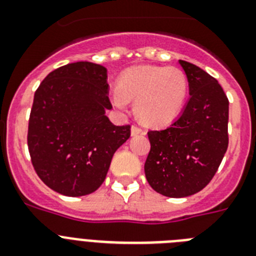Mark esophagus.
<instances>
[{"instance_id":"esophagus-1","label":"esophagus","mask_w":256,"mask_h":256,"mask_svg":"<svg viewBox=\"0 0 256 256\" xmlns=\"http://www.w3.org/2000/svg\"><path fill=\"white\" fill-rule=\"evenodd\" d=\"M130 133H132V136L144 134V130H142V128H140V126H132V130H130Z\"/></svg>"}]
</instances>
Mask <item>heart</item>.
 <instances>
[{"label": "heart", "mask_w": 256, "mask_h": 256, "mask_svg": "<svg viewBox=\"0 0 256 256\" xmlns=\"http://www.w3.org/2000/svg\"><path fill=\"white\" fill-rule=\"evenodd\" d=\"M188 95V78L178 67L140 66L124 72L110 94L112 105L126 109L136 100V112L147 126H161L174 120Z\"/></svg>", "instance_id": "1"}]
</instances>
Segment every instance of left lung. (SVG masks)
Returning <instances> with one entry per match:
<instances>
[{"label":"left lung","instance_id":"8db88e82","mask_svg":"<svg viewBox=\"0 0 256 256\" xmlns=\"http://www.w3.org/2000/svg\"><path fill=\"white\" fill-rule=\"evenodd\" d=\"M189 94L179 118L162 130H150L144 164L157 193L182 198L200 192L218 170L228 147V99L218 81L193 63L179 60Z\"/></svg>","mask_w":256,"mask_h":256}]
</instances>
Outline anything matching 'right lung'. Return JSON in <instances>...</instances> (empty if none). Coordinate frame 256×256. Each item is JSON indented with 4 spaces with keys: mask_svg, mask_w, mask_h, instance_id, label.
Segmentation results:
<instances>
[{
    "mask_svg": "<svg viewBox=\"0 0 256 256\" xmlns=\"http://www.w3.org/2000/svg\"><path fill=\"white\" fill-rule=\"evenodd\" d=\"M104 66L76 62L52 71L35 91L28 147L42 182L57 193L82 196L104 182L112 154L130 137L114 126Z\"/></svg>",
    "mask_w": 256,
    "mask_h": 256,
    "instance_id": "add662e5",
    "label": "right lung"
}]
</instances>
